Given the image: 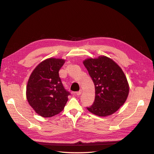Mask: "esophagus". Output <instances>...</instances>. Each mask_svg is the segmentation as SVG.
<instances>
[{
  "mask_svg": "<svg viewBox=\"0 0 154 154\" xmlns=\"http://www.w3.org/2000/svg\"><path fill=\"white\" fill-rule=\"evenodd\" d=\"M81 94H82V90H80L79 91L76 92V95H81Z\"/></svg>",
  "mask_w": 154,
  "mask_h": 154,
  "instance_id": "esophagus-1",
  "label": "esophagus"
}]
</instances>
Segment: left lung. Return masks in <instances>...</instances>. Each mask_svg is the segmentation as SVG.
<instances>
[{"instance_id":"8db88e82","label":"left lung","mask_w":154,"mask_h":154,"mask_svg":"<svg viewBox=\"0 0 154 154\" xmlns=\"http://www.w3.org/2000/svg\"><path fill=\"white\" fill-rule=\"evenodd\" d=\"M83 63L95 85V100L87 110L100 117L115 113L126 101L129 92L127 79L117 63L106 56L87 59Z\"/></svg>"}]
</instances>
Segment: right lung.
Here are the masks:
<instances>
[{
  "mask_svg": "<svg viewBox=\"0 0 154 154\" xmlns=\"http://www.w3.org/2000/svg\"><path fill=\"white\" fill-rule=\"evenodd\" d=\"M62 59L49 58L40 62L29 79L27 99L35 112L43 117H51L62 112L70 92L65 89L59 71L65 63Z\"/></svg>",
  "mask_w": 154,
  "mask_h": 154,
  "instance_id": "right-lung-1",
  "label": "right lung"
}]
</instances>
